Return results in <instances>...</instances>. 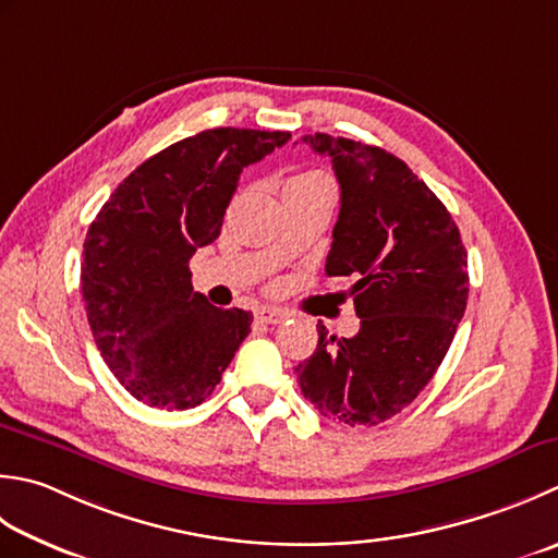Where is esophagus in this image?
<instances>
[{
    "label": "esophagus",
    "instance_id": "esophagus-1",
    "mask_svg": "<svg viewBox=\"0 0 558 558\" xmlns=\"http://www.w3.org/2000/svg\"><path fill=\"white\" fill-rule=\"evenodd\" d=\"M256 319L260 324H282L288 319V312L276 310V307H264V310L256 312Z\"/></svg>",
    "mask_w": 558,
    "mask_h": 558
}]
</instances>
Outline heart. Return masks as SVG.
Masks as SVG:
<instances>
[{
  "instance_id": "obj_1",
  "label": "heart",
  "mask_w": 558,
  "mask_h": 558,
  "mask_svg": "<svg viewBox=\"0 0 558 558\" xmlns=\"http://www.w3.org/2000/svg\"><path fill=\"white\" fill-rule=\"evenodd\" d=\"M286 191H304V193H333V185L331 179L326 177L324 171H300L294 173V177L288 181Z\"/></svg>"
}]
</instances>
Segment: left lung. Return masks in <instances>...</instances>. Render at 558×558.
<instances>
[{"label": "left lung", "mask_w": 558, "mask_h": 558, "mask_svg": "<svg viewBox=\"0 0 558 558\" xmlns=\"http://www.w3.org/2000/svg\"><path fill=\"white\" fill-rule=\"evenodd\" d=\"M331 157L341 210L326 272L353 278V338L329 336L298 365L304 399L345 425H377L409 407L450 348L469 298L466 251L452 215L399 157L363 142L300 137Z\"/></svg>", "instance_id": "obj_1"}]
</instances>
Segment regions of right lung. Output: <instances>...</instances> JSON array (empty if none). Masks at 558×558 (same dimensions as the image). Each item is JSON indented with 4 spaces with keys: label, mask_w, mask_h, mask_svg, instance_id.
I'll use <instances>...</instances> for the list:
<instances>
[{
    "label": "right lung",
    "mask_w": 558,
    "mask_h": 558,
    "mask_svg": "<svg viewBox=\"0 0 558 558\" xmlns=\"http://www.w3.org/2000/svg\"><path fill=\"white\" fill-rule=\"evenodd\" d=\"M280 130L215 128L142 161L86 232L82 294L94 341L137 401L183 411L220 385L254 316L193 290L189 260L220 236L239 173Z\"/></svg>",
    "instance_id": "right-lung-1"
}]
</instances>
